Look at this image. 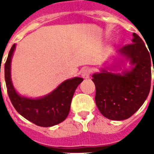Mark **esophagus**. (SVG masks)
Listing matches in <instances>:
<instances>
[{
    "label": "esophagus",
    "instance_id": "1",
    "mask_svg": "<svg viewBox=\"0 0 154 154\" xmlns=\"http://www.w3.org/2000/svg\"><path fill=\"white\" fill-rule=\"evenodd\" d=\"M91 70L89 68H84L83 70L82 71V77H83L84 79H87L90 77Z\"/></svg>",
    "mask_w": 154,
    "mask_h": 154
}]
</instances>
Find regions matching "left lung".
<instances>
[{
    "instance_id": "8db88e82",
    "label": "left lung",
    "mask_w": 154,
    "mask_h": 154,
    "mask_svg": "<svg viewBox=\"0 0 154 154\" xmlns=\"http://www.w3.org/2000/svg\"><path fill=\"white\" fill-rule=\"evenodd\" d=\"M118 54L129 61V69L115 73L112 72L115 67H106L92 75L98 110L112 120L128 119L144 103L150 91L151 63L154 61V55L149 54L142 38L135 33H133L132 44L121 48ZM117 66V70H121V66Z\"/></svg>"
}]
</instances>
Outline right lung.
<instances>
[{"instance_id":"1","label":"right lung","mask_w":154,"mask_h":154,"mask_svg":"<svg viewBox=\"0 0 154 154\" xmlns=\"http://www.w3.org/2000/svg\"><path fill=\"white\" fill-rule=\"evenodd\" d=\"M15 46V44H13L5 63V84L12 105L20 115L36 125L51 127L63 122L69 114L74 92L83 79L77 77L67 79L44 97L29 98L20 96L13 86L11 74V58Z\"/></svg>"}]
</instances>
